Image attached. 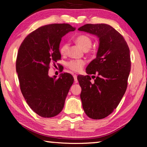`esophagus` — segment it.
<instances>
[{
  "instance_id": "obj_1",
  "label": "esophagus",
  "mask_w": 147,
  "mask_h": 147,
  "mask_svg": "<svg viewBox=\"0 0 147 147\" xmlns=\"http://www.w3.org/2000/svg\"><path fill=\"white\" fill-rule=\"evenodd\" d=\"M73 78H74V82H75V83L78 82V79H77V75H76V74H74Z\"/></svg>"
}]
</instances>
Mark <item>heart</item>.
Returning a JSON list of instances; mask_svg holds the SVG:
<instances>
[{"mask_svg": "<svg viewBox=\"0 0 147 147\" xmlns=\"http://www.w3.org/2000/svg\"><path fill=\"white\" fill-rule=\"evenodd\" d=\"M75 41L77 45L84 51H87L91 48L92 45V40L87 35H80L77 36L75 39ZM68 49V43H63L59 47V53L62 55H64L67 53ZM85 65V61L82 59H75L71 60L67 63V67L69 69L74 72H79L83 69Z\"/></svg>", "mask_w": 147, "mask_h": 147, "instance_id": "obj_1", "label": "heart"}]
</instances>
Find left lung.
Returning <instances> with one entry per match:
<instances>
[{
  "mask_svg": "<svg viewBox=\"0 0 147 147\" xmlns=\"http://www.w3.org/2000/svg\"><path fill=\"white\" fill-rule=\"evenodd\" d=\"M80 31L99 38L96 57L86 68L88 75H78L80 98L89 118L101 119L113 112L127 88L131 69L130 49L123 36L106 24H87ZM89 74H96L93 83Z\"/></svg>",
  "mask_w": 147,
  "mask_h": 147,
  "instance_id": "obj_1",
  "label": "left lung"
}]
</instances>
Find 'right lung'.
Masks as SVG:
<instances>
[{"label":"right lung","instance_id":"add662e5","mask_svg":"<svg viewBox=\"0 0 147 147\" xmlns=\"http://www.w3.org/2000/svg\"><path fill=\"white\" fill-rule=\"evenodd\" d=\"M75 30L69 24H51L39 27L28 34L17 53L16 71L20 89L27 104L35 113L45 118L61 112L74 78L61 73L50 77V65L61 59L59 43L68 32Z\"/></svg>","mask_w":147,"mask_h":147}]
</instances>
